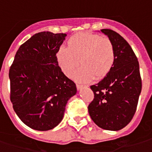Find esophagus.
Wrapping results in <instances>:
<instances>
[{
	"label": "esophagus",
	"instance_id": "obj_1",
	"mask_svg": "<svg viewBox=\"0 0 152 152\" xmlns=\"http://www.w3.org/2000/svg\"><path fill=\"white\" fill-rule=\"evenodd\" d=\"M87 86L86 85H79V84H76V88L78 89V90H80V89H82V87H86Z\"/></svg>",
	"mask_w": 152,
	"mask_h": 152
}]
</instances>
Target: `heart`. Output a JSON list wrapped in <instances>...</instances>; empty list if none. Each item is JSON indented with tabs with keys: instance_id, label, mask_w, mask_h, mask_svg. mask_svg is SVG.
Listing matches in <instances>:
<instances>
[{
	"instance_id": "obj_1",
	"label": "heart",
	"mask_w": 152,
	"mask_h": 152,
	"mask_svg": "<svg viewBox=\"0 0 152 152\" xmlns=\"http://www.w3.org/2000/svg\"><path fill=\"white\" fill-rule=\"evenodd\" d=\"M59 66L67 76L79 65L82 67L73 77L79 82L104 79L113 69L115 50L108 37L96 34L82 32L69 38L67 48H60L56 53Z\"/></svg>"
}]
</instances>
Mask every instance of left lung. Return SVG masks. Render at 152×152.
<instances>
[{
    "instance_id": "left-lung-1",
    "label": "left lung",
    "mask_w": 152,
    "mask_h": 152,
    "mask_svg": "<svg viewBox=\"0 0 152 152\" xmlns=\"http://www.w3.org/2000/svg\"><path fill=\"white\" fill-rule=\"evenodd\" d=\"M113 42L115 60L111 71L96 85L90 86L94 99L88 112L100 128L118 131L132 119L142 88L137 58L123 37L111 29H102Z\"/></svg>"
}]
</instances>
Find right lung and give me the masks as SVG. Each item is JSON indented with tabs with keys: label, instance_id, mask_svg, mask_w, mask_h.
I'll use <instances>...</instances> for the list:
<instances>
[{
	"label": "right lung",
	"instance_id": "right-lung-1",
	"mask_svg": "<svg viewBox=\"0 0 152 152\" xmlns=\"http://www.w3.org/2000/svg\"><path fill=\"white\" fill-rule=\"evenodd\" d=\"M66 36L50 31L35 34L20 46L10 67L13 109L33 129L48 131L56 127L63 118L67 101L77 91L56 59Z\"/></svg>",
	"mask_w": 152,
	"mask_h": 152
}]
</instances>
